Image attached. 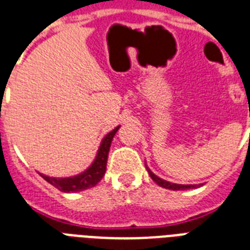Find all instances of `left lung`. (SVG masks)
Masks as SVG:
<instances>
[{
	"instance_id": "left-lung-1",
	"label": "left lung",
	"mask_w": 250,
	"mask_h": 250,
	"mask_svg": "<svg viewBox=\"0 0 250 250\" xmlns=\"http://www.w3.org/2000/svg\"><path fill=\"white\" fill-rule=\"evenodd\" d=\"M146 170H148V173H149L150 178L155 181L156 184L159 185V186H161V188H169V190H188V188H198V186H201V185H178V184H171V182H169V181L161 180L160 177L156 176L155 173H152L149 167H146Z\"/></svg>"
}]
</instances>
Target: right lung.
<instances>
[{
    "instance_id": "obj_1",
    "label": "right lung",
    "mask_w": 250,
    "mask_h": 250,
    "mask_svg": "<svg viewBox=\"0 0 250 250\" xmlns=\"http://www.w3.org/2000/svg\"><path fill=\"white\" fill-rule=\"evenodd\" d=\"M119 127L121 125L115 127L111 132H108L104 136L102 143H101L100 149H98V153L95 156V160L93 161V164L87 167L86 170L83 171L81 174H79V176L68 177V178H53V177L44 176L42 173H39V174L48 184H51L52 186L59 188L60 191H64V193H77V191H83V190H86V188H94L95 185L102 180V177L106 173L108 150H110L112 138L115 136V133L119 129Z\"/></svg>"
}]
</instances>
